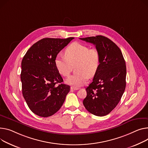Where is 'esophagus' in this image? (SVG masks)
Wrapping results in <instances>:
<instances>
[{
    "label": "esophagus",
    "instance_id": "obj_1",
    "mask_svg": "<svg viewBox=\"0 0 148 148\" xmlns=\"http://www.w3.org/2000/svg\"><path fill=\"white\" fill-rule=\"evenodd\" d=\"M71 90H77L78 89H79V88H78L77 87H74V86H71Z\"/></svg>",
    "mask_w": 148,
    "mask_h": 148
}]
</instances>
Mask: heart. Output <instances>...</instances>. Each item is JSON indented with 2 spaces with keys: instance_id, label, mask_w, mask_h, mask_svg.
<instances>
[{
  "instance_id": "b5f03b06",
  "label": "heart",
  "mask_w": 148,
  "mask_h": 148,
  "mask_svg": "<svg viewBox=\"0 0 148 148\" xmlns=\"http://www.w3.org/2000/svg\"><path fill=\"white\" fill-rule=\"evenodd\" d=\"M65 56L58 55L55 60V66L58 73L67 77L75 66L76 74L69 77L66 83L75 87L86 84L90 76L94 75L100 64L99 52L96 48L78 42H74L65 51Z\"/></svg>"
}]
</instances>
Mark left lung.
Listing matches in <instances>:
<instances>
[{
  "label": "left lung",
  "mask_w": 148,
  "mask_h": 148,
  "mask_svg": "<svg viewBox=\"0 0 148 148\" xmlns=\"http://www.w3.org/2000/svg\"><path fill=\"white\" fill-rule=\"evenodd\" d=\"M95 45L100 55V64L92 82L86 88L83 100L86 109L102 116L110 113L119 103L126 86V65L120 48L103 36L81 38Z\"/></svg>",
  "instance_id": "8db88e82"
}]
</instances>
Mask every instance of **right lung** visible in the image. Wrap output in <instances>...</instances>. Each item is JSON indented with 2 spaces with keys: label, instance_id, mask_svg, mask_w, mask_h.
Wrapping results in <instances>:
<instances>
[{
  "label": "right lung",
  "instance_id": "add662e5",
  "mask_svg": "<svg viewBox=\"0 0 148 148\" xmlns=\"http://www.w3.org/2000/svg\"><path fill=\"white\" fill-rule=\"evenodd\" d=\"M74 37L44 38L27 51L21 62V80L24 98L35 114L50 116L63 105L70 86L62 84L55 60ZM61 83L59 85L57 84Z\"/></svg>",
  "mask_w": 148,
  "mask_h": 148
}]
</instances>
